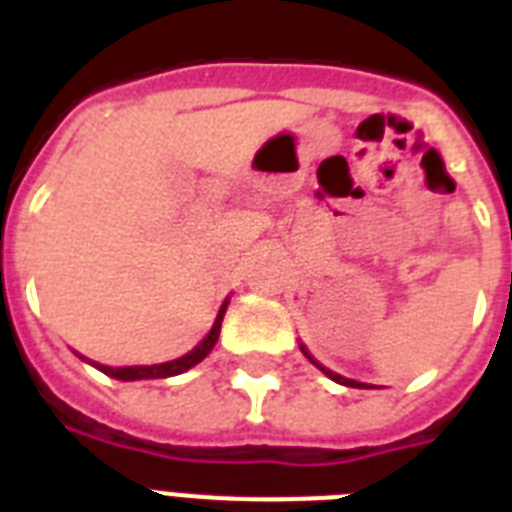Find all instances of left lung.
<instances>
[{"label":"left lung","instance_id":"8db88e82","mask_svg":"<svg viewBox=\"0 0 512 512\" xmlns=\"http://www.w3.org/2000/svg\"><path fill=\"white\" fill-rule=\"evenodd\" d=\"M300 350H303L305 356H308V361H311V364H316L321 369V372L327 374L329 380H335V382H340V385H348V388H366L364 382H356V380H348V377H342V374H337V372H329L327 366H321L319 361H316V358L311 356V353H308V350H305V345H300Z\"/></svg>","mask_w":512,"mask_h":512}]
</instances>
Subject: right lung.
<instances>
[{
	"instance_id": "1",
	"label": "right lung",
	"mask_w": 512,
	"mask_h": 512,
	"mask_svg": "<svg viewBox=\"0 0 512 512\" xmlns=\"http://www.w3.org/2000/svg\"><path fill=\"white\" fill-rule=\"evenodd\" d=\"M225 308H228V300L220 305V311H217V319L212 324V329L207 332V337L191 350V353H185V356L175 358V361H164V364H151V366H103L95 364L103 374L108 377H116V380L132 382V380H162V377H175V374H183L185 369H191L199 361L209 356V350L215 348L217 337H220V324H223Z\"/></svg>"
}]
</instances>
